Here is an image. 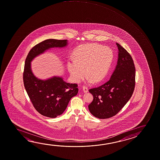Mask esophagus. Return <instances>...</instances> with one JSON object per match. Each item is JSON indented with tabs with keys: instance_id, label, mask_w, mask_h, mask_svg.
Instances as JSON below:
<instances>
[{
	"instance_id": "esophagus-1",
	"label": "esophagus",
	"mask_w": 160,
	"mask_h": 160,
	"mask_svg": "<svg viewBox=\"0 0 160 160\" xmlns=\"http://www.w3.org/2000/svg\"><path fill=\"white\" fill-rule=\"evenodd\" d=\"M82 89H83V91H84V92H88V87H86V86L84 85V86L82 87Z\"/></svg>"
}]
</instances>
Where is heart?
Wrapping results in <instances>:
<instances>
[{
  "mask_svg": "<svg viewBox=\"0 0 160 160\" xmlns=\"http://www.w3.org/2000/svg\"><path fill=\"white\" fill-rule=\"evenodd\" d=\"M74 60L68 62V69L75 82L86 76L94 83L102 81L107 75L113 59L110 48L97 43L80 46L73 53ZM86 72H84V70Z\"/></svg>",
  "mask_w": 160,
  "mask_h": 160,
  "instance_id": "b5f03b06",
  "label": "heart"
}]
</instances>
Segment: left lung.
<instances>
[{"label": "left lung", "instance_id": "obj_1", "mask_svg": "<svg viewBox=\"0 0 160 160\" xmlns=\"http://www.w3.org/2000/svg\"><path fill=\"white\" fill-rule=\"evenodd\" d=\"M118 59L115 70L109 81L89 89L93 100L88 106L90 112L99 119L116 115L126 105L133 93L136 84V68L128 51L116 43Z\"/></svg>", "mask_w": 160, "mask_h": 160}]
</instances>
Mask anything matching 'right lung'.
Instances as JSON below:
<instances>
[{
	"instance_id": "add662e5",
	"label": "right lung",
	"mask_w": 160,
	"mask_h": 160,
	"mask_svg": "<svg viewBox=\"0 0 160 160\" xmlns=\"http://www.w3.org/2000/svg\"><path fill=\"white\" fill-rule=\"evenodd\" d=\"M67 44L66 39H46L32 47L25 61L23 79L27 94L35 109L49 118L62 114L71 98L78 94V84L67 83L58 77L45 81L37 79L32 72L31 61L50 48L65 47Z\"/></svg>"
}]
</instances>
